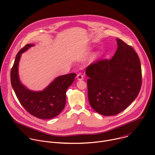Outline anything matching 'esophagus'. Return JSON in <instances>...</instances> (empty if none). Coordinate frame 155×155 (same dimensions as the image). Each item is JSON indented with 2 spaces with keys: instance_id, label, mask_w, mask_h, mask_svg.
<instances>
[{
  "instance_id": "1",
  "label": "esophagus",
  "mask_w": 155,
  "mask_h": 155,
  "mask_svg": "<svg viewBox=\"0 0 155 155\" xmlns=\"http://www.w3.org/2000/svg\"><path fill=\"white\" fill-rule=\"evenodd\" d=\"M77 78L78 80H83V75L81 73H79L77 74Z\"/></svg>"
}]
</instances>
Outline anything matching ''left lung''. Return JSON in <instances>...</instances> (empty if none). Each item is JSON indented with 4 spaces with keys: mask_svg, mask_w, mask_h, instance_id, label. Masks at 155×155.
Masks as SVG:
<instances>
[{
    "mask_svg": "<svg viewBox=\"0 0 155 155\" xmlns=\"http://www.w3.org/2000/svg\"><path fill=\"white\" fill-rule=\"evenodd\" d=\"M116 40L117 48L111 59L98 60L86 69L89 104L105 116L125 110L141 87V66L137 53L121 39Z\"/></svg>",
    "mask_w": 155,
    "mask_h": 155,
    "instance_id": "1",
    "label": "left lung"
}]
</instances>
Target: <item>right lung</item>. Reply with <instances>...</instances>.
<instances>
[{
	"label": "right lung",
	"instance_id": "obj_1",
	"mask_svg": "<svg viewBox=\"0 0 155 155\" xmlns=\"http://www.w3.org/2000/svg\"><path fill=\"white\" fill-rule=\"evenodd\" d=\"M33 45L27 44L16 55L11 71L12 86L21 104L27 112L41 119H52L64 109L66 91L73 83L76 74H68L55 78L42 91L30 90L19 80L18 66L22 54Z\"/></svg>",
	"mask_w": 155,
	"mask_h": 155
}]
</instances>
